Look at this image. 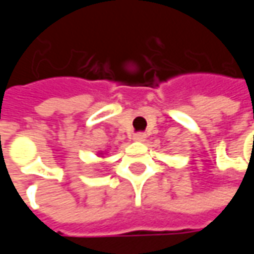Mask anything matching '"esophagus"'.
I'll use <instances>...</instances> for the list:
<instances>
[{
    "label": "esophagus",
    "instance_id": "obj_1",
    "mask_svg": "<svg viewBox=\"0 0 254 254\" xmlns=\"http://www.w3.org/2000/svg\"><path fill=\"white\" fill-rule=\"evenodd\" d=\"M145 140V134L144 133H134L133 134V141H137V143H141V141H144Z\"/></svg>",
    "mask_w": 254,
    "mask_h": 254
}]
</instances>
